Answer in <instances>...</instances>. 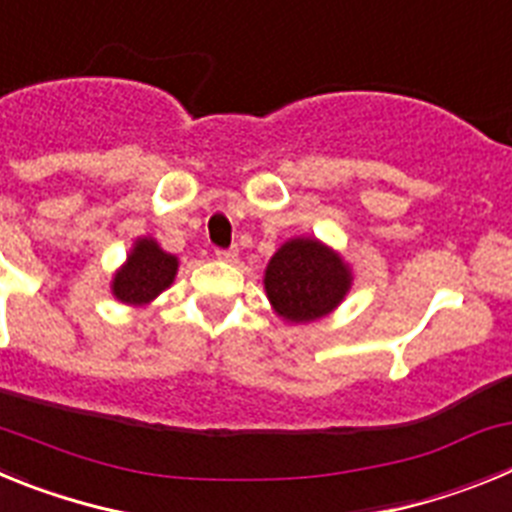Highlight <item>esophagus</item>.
I'll return each instance as SVG.
<instances>
[{"mask_svg":"<svg viewBox=\"0 0 512 512\" xmlns=\"http://www.w3.org/2000/svg\"><path fill=\"white\" fill-rule=\"evenodd\" d=\"M215 256L220 261H235V256H238V248H217Z\"/></svg>","mask_w":512,"mask_h":512,"instance_id":"obj_1","label":"esophagus"}]
</instances>
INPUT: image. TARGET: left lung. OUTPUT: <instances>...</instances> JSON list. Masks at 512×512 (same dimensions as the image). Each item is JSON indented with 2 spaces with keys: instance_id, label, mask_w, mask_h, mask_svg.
<instances>
[{
  "instance_id": "obj_1",
  "label": "left lung",
  "mask_w": 512,
  "mask_h": 512,
  "mask_svg": "<svg viewBox=\"0 0 512 512\" xmlns=\"http://www.w3.org/2000/svg\"><path fill=\"white\" fill-rule=\"evenodd\" d=\"M264 287L284 320L310 323L338 307L351 287V271L315 238H295L271 256Z\"/></svg>"
}]
</instances>
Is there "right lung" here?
Instances as JSON below:
<instances>
[{"instance_id":"obj_1","label":"right lung","mask_w":512,"mask_h":512,"mask_svg":"<svg viewBox=\"0 0 512 512\" xmlns=\"http://www.w3.org/2000/svg\"><path fill=\"white\" fill-rule=\"evenodd\" d=\"M176 266L179 264L174 256L161 251L156 241L140 238L128 256V264L115 274L112 292L125 305H146L174 282Z\"/></svg>"}]
</instances>
